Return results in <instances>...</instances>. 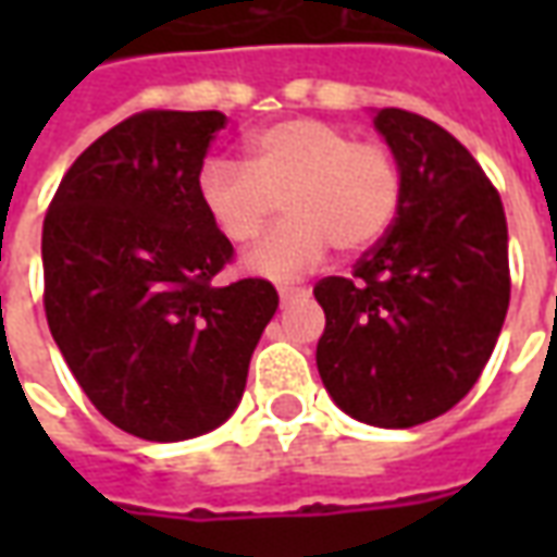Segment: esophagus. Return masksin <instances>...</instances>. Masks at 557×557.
Instances as JSON below:
<instances>
[{"label":"esophagus","instance_id":"34e87169","mask_svg":"<svg viewBox=\"0 0 557 557\" xmlns=\"http://www.w3.org/2000/svg\"><path fill=\"white\" fill-rule=\"evenodd\" d=\"M277 295H280V301L289 304L292 298H301L304 289H301V286H277Z\"/></svg>","mask_w":557,"mask_h":557}]
</instances>
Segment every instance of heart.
I'll list each match as a JSON object with an SVG mask.
<instances>
[{
  "instance_id": "obj_1",
  "label": "heart",
  "mask_w": 557,
  "mask_h": 557,
  "mask_svg": "<svg viewBox=\"0 0 557 557\" xmlns=\"http://www.w3.org/2000/svg\"><path fill=\"white\" fill-rule=\"evenodd\" d=\"M196 190L214 230L235 247L256 242L283 199L289 218L256 244L244 268L295 280L322 265L331 244L358 253L391 230L403 170L379 139H355L322 119H283L247 137V166L208 160Z\"/></svg>"
}]
</instances>
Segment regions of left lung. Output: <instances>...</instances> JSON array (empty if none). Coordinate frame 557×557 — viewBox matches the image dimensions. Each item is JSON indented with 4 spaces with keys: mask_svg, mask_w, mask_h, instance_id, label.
<instances>
[{
    "mask_svg": "<svg viewBox=\"0 0 557 557\" xmlns=\"http://www.w3.org/2000/svg\"><path fill=\"white\" fill-rule=\"evenodd\" d=\"M375 127L399 160L403 199L351 277L313 286L325 310L315 363L346 414L406 430L454 409L490 361L510 304L507 218L442 125L387 107Z\"/></svg>",
    "mask_w": 557,
    "mask_h": 557,
    "instance_id": "left-lung-1",
    "label": "left lung"
}]
</instances>
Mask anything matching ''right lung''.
<instances>
[{
  "instance_id": "obj_1",
  "label": "right lung",
  "mask_w": 557,
  "mask_h": 557,
  "mask_svg": "<svg viewBox=\"0 0 557 557\" xmlns=\"http://www.w3.org/2000/svg\"><path fill=\"white\" fill-rule=\"evenodd\" d=\"M218 110H143L79 154L47 208L44 313L91 406L146 442L230 418L277 310L262 277L218 286L232 244L199 202Z\"/></svg>"
}]
</instances>
